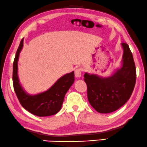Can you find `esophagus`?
<instances>
[{
    "mask_svg": "<svg viewBox=\"0 0 147 147\" xmlns=\"http://www.w3.org/2000/svg\"><path fill=\"white\" fill-rule=\"evenodd\" d=\"M81 75H82V70L81 69L78 68V69H76L75 70V71H74V76H75L76 78H80V76H81Z\"/></svg>",
    "mask_w": 147,
    "mask_h": 147,
    "instance_id": "34e87169",
    "label": "esophagus"
}]
</instances>
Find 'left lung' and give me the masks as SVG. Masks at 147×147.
Listing matches in <instances>:
<instances>
[{
    "instance_id": "1",
    "label": "left lung",
    "mask_w": 147,
    "mask_h": 147,
    "mask_svg": "<svg viewBox=\"0 0 147 147\" xmlns=\"http://www.w3.org/2000/svg\"><path fill=\"white\" fill-rule=\"evenodd\" d=\"M123 50L121 67L112 75L102 77L85 73L87 96L90 105L97 112L110 113L123 106L135 88L136 73L133 57L127 43H121Z\"/></svg>"
}]
</instances>
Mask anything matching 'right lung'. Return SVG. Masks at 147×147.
<instances>
[{"instance_id":"right-lung-1","label":"right lung","mask_w":147,"mask_h":147,"mask_svg":"<svg viewBox=\"0 0 147 147\" xmlns=\"http://www.w3.org/2000/svg\"><path fill=\"white\" fill-rule=\"evenodd\" d=\"M23 39L16 51L13 63V86L19 102L23 108L38 117H47L57 114L61 109L64 98L74 81V71L59 78L46 91L36 94L26 92L20 83L18 75V61L23 47Z\"/></svg>"}]
</instances>
